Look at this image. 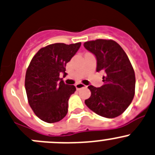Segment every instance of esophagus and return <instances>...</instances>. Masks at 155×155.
I'll return each mask as SVG.
<instances>
[{
    "label": "esophagus",
    "mask_w": 155,
    "mask_h": 155,
    "mask_svg": "<svg viewBox=\"0 0 155 155\" xmlns=\"http://www.w3.org/2000/svg\"><path fill=\"white\" fill-rule=\"evenodd\" d=\"M85 85L82 83H77L76 85V88L77 90L80 89V88H85Z\"/></svg>",
    "instance_id": "esophagus-1"
}]
</instances>
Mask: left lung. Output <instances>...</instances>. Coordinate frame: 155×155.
<instances>
[{
    "mask_svg": "<svg viewBox=\"0 0 155 155\" xmlns=\"http://www.w3.org/2000/svg\"><path fill=\"white\" fill-rule=\"evenodd\" d=\"M84 47L97 59L96 71L104 72V85H89L86 106L107 118L117 117L130 106L134 97L136 76L133 67L124 49L111 39H97L84 43Z\"/></svg>",
    "mask_w": 155,
    "mask_h": 155,
    "instance_id": "left-lung-1",
    "label": "left lung"
}]
</instances>
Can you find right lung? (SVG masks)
<instances>
[{"mask_svg":"<svg viewBox=\"0 0 155 155\" xmlns=\"http://www.w3.org/2000/svg\"><path fill=\"white\" fill-rule=\"evenodd\" d=\"M81 42L55 43L40 49L31 59L25 73V88L35 115L48 124L61 120L68 111V101L76 87L65 84L66 65L76 54Z\"/></svg>","mask_w":155,"mask_h":155,"instance_id":"add662e5","label":"right lung"}]
</instances>
